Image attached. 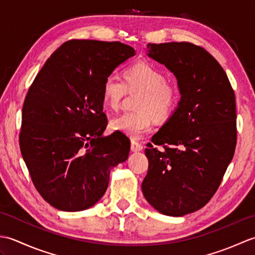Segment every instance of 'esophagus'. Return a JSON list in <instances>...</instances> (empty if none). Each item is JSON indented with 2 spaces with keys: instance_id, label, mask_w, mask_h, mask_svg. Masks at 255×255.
Returning <instances> with one entry per match:
<instances>
[{
  "instance_id": "obj_1",
  "label": "esophagus",
  "mask_w": 255,
  "mask_h": 255,
  "mask_svg": "<svg viewBox=\"0 0 255 255\" xmlns=\"http://www.w3.org/2000/svg\"><path fill=\"white\" fill-rule=\"evenodd\" d=\"M130 148H131V151H134V152H137V151H141L142 150L143 145L140 143V142L136 141V140H131Z\"/></svg>"
}]
</instances>
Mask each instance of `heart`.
Segmentation results:
<instances>
[{
    "mask_svg": "<svg viewBox=\"0 0 255 255\" xmlns=\"http://www.w3.org/2000/svg\"><path fill=\"white\" fill-rule=\"evenodd\" d=\"M127 90L141 92L134 105L137 111L121 114L113 119L112 126L133 139L152 130L154 119L166 122L171 118L181 101L178 85L167 81L161 70L145 61L128 66L124 71V80L116 74L107 75L103 83V96L107 106L118 110Z\"/></svg>",
    "mask_w": 255,
    "mask_h": 255,
    "instance_id": "b5f03b06",
    "label": "heart"
}]
</instances>
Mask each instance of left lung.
Returning <instances> with one entry per match:
<instances>
[{"instance_id": "obj_1", "label": "left lung", "mask_w": 255, "mask_h": 255, "mask_svg": "<svg viewBox=\"0 0 255 255\" xmlns=\"http://www.w3.org/2000/svg\"><path fill=\"white\" fill-rule=\"evenodd\" d=\"M147 48L149 57L174 73L182 96L147 143L149 166L141 187L156 210L180 217L209 202L234 158L236 95L225 70L205 48L183 41Z\"/></svg>"}]
</instances>
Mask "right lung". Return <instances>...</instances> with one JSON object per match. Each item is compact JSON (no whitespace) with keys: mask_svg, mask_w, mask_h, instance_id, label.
Masks as SVG:
<instances>
[{"mask_svg":"<svg viewBox=\"0 0 255 255\" xmlns=\"http://www.w3.org/2000/svg\"><path fill=\"white\" fill-rule=\"evenodd\" d=\"M134 56L121 41H66L48 58L27 92L19 148L36 189L64 211L92 207L105 194L111 167L126 161L130 140L107 126L103 83Z\"/></svg>","mask_w":255,"mask_h":255,"instance_id":"add662e5","label":"right lung"}]
</instances>
